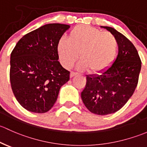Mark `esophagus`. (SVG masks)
I'll list each match as a JSON object with an SVG mask.
<instances>
[{
	"label": "esophagus",
	"mask_w": 147,
	"mask_h": 147,
	"mask_svg": "<svg viewBox=\"0 0 147 147\" xmlns=\"http://www.w3.org/2000/svg\"><path fill=\"white\" fill-rule=\"evenodd\" d=\"M77 75H78V74L76 73V72H74V71H71L70 74V76L71 77V78L74 76H77Z\"/></svg>",
	"instance_id": "34e87169"
}]
</instances>
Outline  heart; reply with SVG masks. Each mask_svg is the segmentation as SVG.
<instances>
[{
    "label": "heart",
    "instance_id": "heart-1",
    "mask_svg": "<svg viewBox=\"0 0 147 147\" xmlns=\"http://www.w3.org/2000/svg\"><path fill=\"white\" fill-rule=\"evenodd\" d=\"M117 41L112 33L86 25H79L71 30L69 39L61 37L57 42L59 59L64 67L70 68L78 57L79 70L100 72L114 60Z\"/></svg>",
    "mask_w": 147,
    "mask_h": 147
}]
</instances>
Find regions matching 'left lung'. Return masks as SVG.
Here are the masks:
<instances>
[{
  "label": "left lung",
  "mask_w": 147,
  "mask_h": 147,
  "mask_svg": "<svg viewBox=\"0 0 147 147\" xmlns=\"http://www.w3.org/2000/svg\"><path fill=\"white\" fill-rule=\"evenodd\" d=\"M100 28L115 37L118 54L113 64L100 74L86 75L81 99L92 113L106 115L118 111L133 95L138 84L142 62L135 47L125 36L111 27Z\"/></svg>",
  "instance_id": "obj_1"
}]
</instances>
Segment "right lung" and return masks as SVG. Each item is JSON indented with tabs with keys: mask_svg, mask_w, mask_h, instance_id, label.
I'll return each instance as SVG.
<instances>
[{
	"mask_svg": "<svg viewBox=\"0 0 147 147\" xmlns=\"http://www.w3.org/2000/svg\"><path fill=\"white\" fill-rule=\"evenodd\" d=\"M70 26L50 23L24 35L10 54V80L21 106L32 113H45L54 106L60 88L70 72L59 60L57 45Z\"/></svg>",
	"mask_w": 147,
	"mask_h": 147,
	"instance_id": "obj_1",
	"label": "right lung"
}]
</instances>
